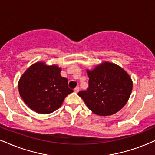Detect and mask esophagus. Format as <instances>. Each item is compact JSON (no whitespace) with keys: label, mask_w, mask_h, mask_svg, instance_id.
<instances>
[{"label":"esophagus","mask_w":155,"mask_h":155,"mask_svg":"<svg viewBox=\"0 0 155 155\" xmlns=\"http://www.w3.org/2000/svg\"><path fill=\"white\" fill-rule=\"evenodd\" d=\"M79 91H80V87H76L74 89V93H78V92H79Z\"/></svg>","instance_id":"obj_1"}]
</instances>
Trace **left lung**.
<instances>
[{
  "label": "left lung",
  "instance_id": "1",
  "mask_svg": "<svg viewBox=\"0 0 155 155\" xmlns=\"http://www.w3.org/2000/svg\"><path fill=\"white\" fill-rule=\"evenodd\" d=\"M89 78L87 91L78 95L87 108L98 116H110L119 111L130 97L133 82L123 68L114 63L103 62L93 70H86Z\"/></svg>",
  "mask_w": 155,
  "mask_h": 155
}]
</instances>
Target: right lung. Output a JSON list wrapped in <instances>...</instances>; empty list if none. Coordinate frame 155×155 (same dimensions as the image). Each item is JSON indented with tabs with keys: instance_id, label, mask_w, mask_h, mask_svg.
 Here are the masks:
<instances>
[{
	"instance_id": "1",
	"label": "right lung",
	"mask_w": 155,
	"mask_h": 155,
	"mask_svg": "<svg viewBox=\"0 0 155 155\" xmlns=\"http://www.w3.org/2000/svg\"><path fill=\"white\" fill-rule=\"evenodd\" d=\"M62 68L44 62L31 64L18 81V91L24 103L41 114L54 112L62 106L66 96L73 92L68 81L61 76Z\"/></svg>"
}]
</instances>
